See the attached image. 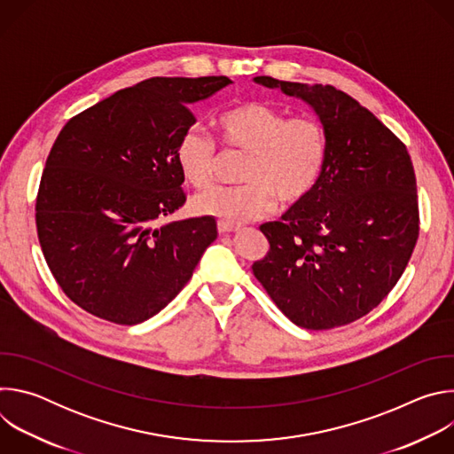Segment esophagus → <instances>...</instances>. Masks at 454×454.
<instances>
[{
    "instance_id": "1",
    "label": "esophagus",
    "mask_w": 454,
    "mask_h": 454,
    "mask_svg": "<svg viewBox=\"0 0 454 454\" xmlns=\"http://www.w3.org/2000/svg\"><path fill=\"white\" fill-rule=\"evenodd\" d=\"M217 230H219V233H221V235H228V233H235L239 228H237V226H233V224H228V223L219 221Z\"/></svg>"
}]
</instances>
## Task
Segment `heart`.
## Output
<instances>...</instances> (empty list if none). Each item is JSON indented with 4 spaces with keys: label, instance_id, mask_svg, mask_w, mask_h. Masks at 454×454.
I'll return each mask as SVG.
<instances>
[{
    "label": "heart",
    "instance_id": "obj_1",
    "mask_svg": "<svg viewBox=\"0 0 454 454\" xmlns=\"http://www.w3.org/2000/svg\"><path fill=\"white\" fill-rule=\"evenodd\" d=\"M217 127L230 147L249 153L239 186L212 188L193 200V210L228 224L266 217L277 205L305 201L327 165L329 142L314 118H289L266 102H242L226 109ZM181 176L207 188L215 174V145L201 127H188L176 145Z\"/></svg>",
    "mask_w": 454,
    "mask_h": 454
}]
</instances>
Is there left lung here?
Instances as JSON below:
<instances>
[{"label": "left lung", "instance_id": "obj_1", "mask_svg": "<svg viewBox=\"0 0 454 454\" xmlns=\"http://www.w3.org/2000/svg\"><path fill=\"white\" fill-rule=\"evenodd\" d=\"M253 81L309 104L329 142L310 196L261 226L270 253L253 275L298 327L347 325L377 307L410 262L419 237L411 158L373 113L334 86Z\"/></svg>", "mask_w": 454, "mask_h": 454}]
</instances>
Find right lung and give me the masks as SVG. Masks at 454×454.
Wrapping results in <instances>:
<instances>
[{
    "label": "right lung",
    "mask_w": 454,
    "mask_h": 454,
    "mask_svg": "<svg viewBox=\"0 0 454 454\" xmlns=\"http://www.w3.org/2000/svg\"><path fill=\"white\" fill-rule=\"evenodd\" d=\"M228 77H154L74 116L43 170L35 224L46 264L90 314L137 325L190 280L217 239L214 217L154 223L184 205L176 145L196 123L190 104Z\"/></svg>",
    "instance_id": "add662e5"
}]
</instances>
